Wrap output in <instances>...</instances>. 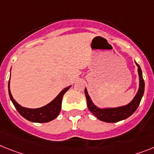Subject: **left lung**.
Listing matches in <instances>:
<instances>
[{"instance_id": "obj_1", "label": "left lung", "mask_w": 154, "mask_h": 154, "mask_svg": "<svg viewBox=\"0 0 154 154\" xmlns=\"http://www.w3.org/2000/svg\"><path fill=\"white\" fill-rule=\"evenodd\" d=\"M136 65L138 66V72H139V88L135 98L128 105L117 107V108H107V109L98 108L91 102V99L88 94L87 89L85 88V94L86 96V99H87V105L88 109L99 120L104 121V122H107V123H115V122H118V121L128 118L136 110L139 103H140L141 99L143 98L144 88H145V82L143 80L142 69L138 63H136Z\"/></svg>"}]
</instances>
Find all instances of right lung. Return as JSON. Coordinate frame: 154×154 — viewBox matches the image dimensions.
I'll list each match as a JSON object with an SVG mask.
<instances>
[{
  "mask_svg": "<svg viewBox=\"0 0 154 154\" xmlns=\"http://www.w3.org/2000/svg\"><path fill=\"white\" fill-rule=\"evenodd\" d=\"M9 86H10V80L8 82L9 96L19 114L28 121L31 122H37V123H46V122L52 121L58 117V115L61 111L62 100H63V95L71 87V86H69L65 89H63L58 95V96L48 105L41 107V108H37V109H29V108L21 106L19 103H16V101L11 95Z\"/></svg>",
  "mask_w": 154,
  "mask_h": 154,
  "instance_id": "add662e5",
  "label": "right lung"
}]
</instances>
